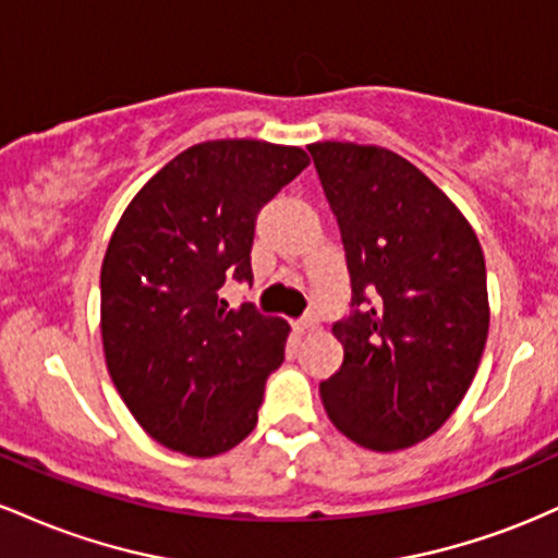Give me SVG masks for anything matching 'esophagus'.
I'll list each match as a JSON object with an SVG mask.
<instances>
[{
    "instance_id": "34e87169",
    "label": "esophagus",
    "mask_w": 558,
    "mask_h": 558,
    "mask_svg": "<svg viewBox=\"0 0 558 558\" xmlns=\"http://www.w3.org/2000/svg\"><path fill=\"white\" fill-rule=\"evenodd\" d=\"M319 328V317L317 315H306L304 319H299L296 330L299 332H315Z\"/></svg>"
}]
</instances>
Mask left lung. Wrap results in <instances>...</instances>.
<instances>
[{"label": "left lung", "instance_id": "obj_1", "mask_svg": "<svg viewBox=\"0 0 558 558\" xmlns=\"http://www.w3.org/2000/svg\"><path fill=\"white\" fill-rule=\"evenodd\" d=\"M341 228L351 312L332 325L343 364L319 396L332 425L373 451L438 430L488 338L485 257L457 204L383 146H306Z\"/></svg>", "mask_w": 558, "mask_h": 558}]
</instances>
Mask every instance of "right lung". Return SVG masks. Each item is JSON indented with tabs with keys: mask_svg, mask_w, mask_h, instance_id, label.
Returning <instances> with one entry per match:
<instances>
[{
	"mask_svg": "<svg viewBox=\"0 0 558 558\" xmlns=\"http://www.w3.org/2000/svg\"><path fill=\"white\" fill-rule=\"evenodd\" d=\"M310 165L299 146L204 141L128 204L101 262V343L120 399L157 444L217 457L257 425L288 323L228 310L226 278L252 283L259 209Z\"/></svg>",
	"mask_w": 558,
	"mask_h": 558,
	"instance_id": "1",
	"label": "right lung"
}]
</instances>
